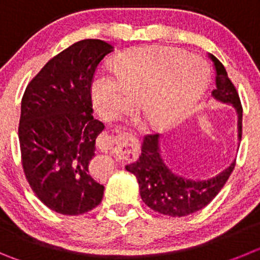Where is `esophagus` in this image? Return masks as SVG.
<instances>
[{
  "mask_svg": "<svg viewBox=\"0 0 260 260\" xmlns=\"http://www.w3.org/2000/svg\"><path fill=\"white\" fill-rule=\"evenodd\" d=\"M137 141L136 138L131 135H101L100 138L97 140V147L104 152H113V154L119 155V156H128L133 154Z\"/></svg>",
  "mask_w": 260,
  "mask_h": 260,
  "instance_id": "esophagus-1",
  "label": "esophagus"
}]
</instances>
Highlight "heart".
Listing matches in <instances>:
<instances>
[{
    "label": "heart",
    "instance_id": "obj_1",
    "mask_svg": "<svg viewBox=\"0 0 260 260\" xmlns=\"http://www.w3.org/2000/svg\"><path fill=\"white\" fill-rule=\"evenodd\" d=\"M113 73H100L92 82V101L104 119H116L132 106L150 122L164 125L181 118L196 103L208 81L207 64L196 55L176 48H133L111 64Z\"/></svg>",
    "mask_w": 260,
    "mask_h": 260
}]
</instances>
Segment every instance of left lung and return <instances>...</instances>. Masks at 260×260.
I'll return each mask as SVG.
<instances>
[{
    "instance_id": "obj_1",
    "label": "left lung",
    "mask_w": 260,
    "mask_h": 260,
    "mask_svg": "<svg viewBox=\"0 0 260 260\" xmlns=\"http://www.w3.org/2000/svg\"><path fill=\"white\" fill-rule=\"evenodd\" d=\"M215 69V89L212 97L217 103L230 105L237 115V147L242 135V106L236 88L230 81L222 62L209 53ZM235 168V160L227 168L205 179L190 178L174 172L160 149V135L145 136L141 155L125 169L137 178L140 195L147 207L171 217H185L205 208L218 195Z\"/></svg>"
}]
</instances>
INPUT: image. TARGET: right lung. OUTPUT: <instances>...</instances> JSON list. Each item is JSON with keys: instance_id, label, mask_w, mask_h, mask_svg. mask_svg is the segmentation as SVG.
I'll return each mask as SVG.
<instances>
[{"instance_id": "right-lung-1", "label": "right lung", "mask_w": 260, "mask_h": 260, "mask_svg": "<svg viewBox=\"0 0 260 260\" xmlns=\"http://www.w3.org/2000/svg\"><path fill=\"white\" fill-rule=\"evenodd\" d=\"M113 51L101 40L75 42L24 92L19 122L24 173L37 198L60 214H83L103 200L105 187L88 168L105 128L92 115L91 84L97 65Z\"/></svg>"}]
</instances>
